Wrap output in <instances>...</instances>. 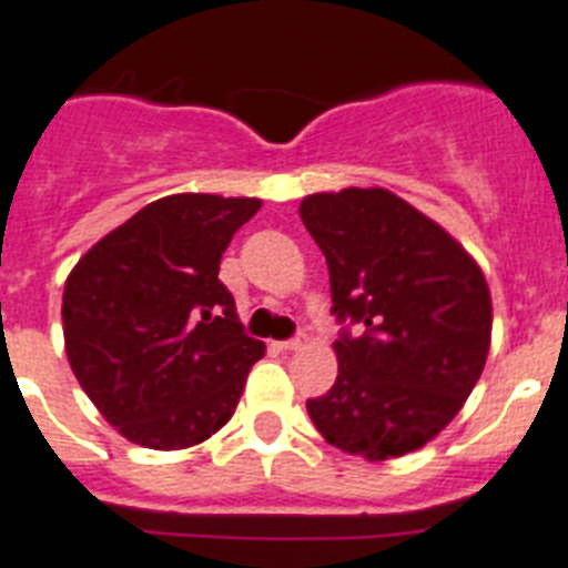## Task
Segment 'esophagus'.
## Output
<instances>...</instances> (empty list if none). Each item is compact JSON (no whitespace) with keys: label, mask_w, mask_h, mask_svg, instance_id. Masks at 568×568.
I'll return each instance as SVG.
<instances>
[{"label":"esophagus","mask_w":568,"mask_h":568,"mask_svg":"<svg viewBox=\"0 0 568 568\" xmlns=\"http://www.w3.org/2000/svg\"><path fill=\"white\" fill-rule=\"evenodd\" d=\"M303 347H306V335H303V332L288 341H280V349H288V353H292V349H303Z\"/></svg>","instance_id":"34e87169"}]
</instances>
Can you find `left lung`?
<instances>
[{
  "mask_svg": "<svg viewBox=\"0 0 568 568\" xmlns=\"http://www.w3.org/2000/svg\"><path fill=\"white\" fill-rule=\"evenodd\" d=\"M300 219L324 251L332 315L344 324L338 379L308 399V417L326 444L367 460L426 446L487 362L493 303L481 268L388 189L308 195Z\"/></svg>",
  "mask_w": 568,
  "mask_h": 568,
  "instance_id": "8db88e82",
  "label": "left lung"
}]
</instances>
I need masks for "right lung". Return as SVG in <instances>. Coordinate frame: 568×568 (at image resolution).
<instances>
[{
	"instance_id": "add662e5",
	"label": "right lung",
	"mask_w": 568,
	"mask_h": 568,
	"mask_svg": "<svg viewBox=\"0 0 568 568\" xmlns=\"http://www.w3.org/2000/svg\"><path fill=\"white\" fill-rule=\"evenodd\" d=\"M256 197L169 195L92 244L63 288L75 379L110 426L149 449L219 432L265 344L239 324L221 253Z\"/></svg>"
}]
</instances>
